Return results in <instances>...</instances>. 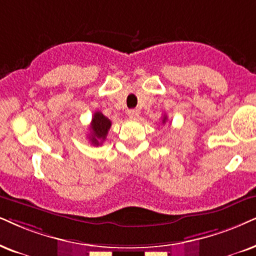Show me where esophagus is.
<instances>
[{"label": "esophagus", "instance_id": "1", "mask_svg": "<svg viewBox=\"0 0 256 256\" xmlns=\"http://www.w3.org/2000/svg\"><path fill=\"white\" fill-rule=\"evenodd\" d=\"M128 117H130L131 119H137L139 117V111L138 110H130V111L128 112Z\"/></svg>", "mask_w": 256, "mask_h": 256}]
</instances>
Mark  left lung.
Listing matches in <instances>:
<instances>
[{"label":"left lung","mask_w":256,"mask_h":256,"mask_svg":"<svg viewBox=\"0 0 256 256\" xmlns=\"http://www.w3.org/2000/svg\"><path fill=\"white\" fill-rule=\"evenodd\" d=\"M166 122V116H164L163 120H162V122Z\"/></svg>","instance_id":"1"}]
</instances>
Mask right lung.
<instances>
[{
	"mask_svg": "<svg viewBox=\"0 0 256 256\" xmlns=\"http://www.w3.org/2000/svg\"><path fill=\"white\" fill-rule=\"evenodd\" d=\"M111 120L106 118L102 112L96 111L93 114L92 122H90V134H88V138L90 143L96 146H98L106 139V136L108 134L110 128H111Z\"/></svg>",
	"mask_w": 256,
	"mask_h": 256,
	"instance_id": "obj_1",
	"label": "right lung"
}]
</instances>
